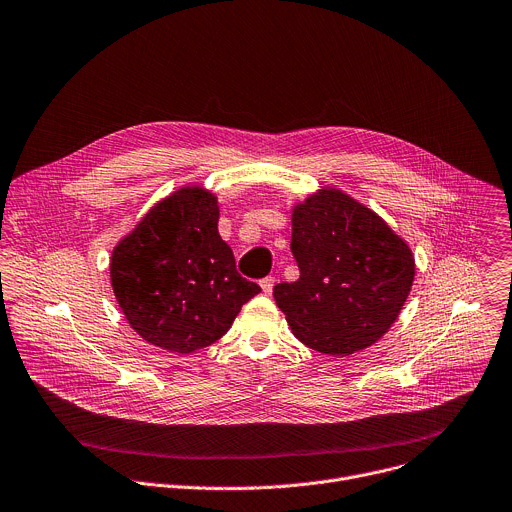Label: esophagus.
I'll list each match as a JSON object with an SVG mask.
<instances>
[{"label": "esophagus", "mask_w": 512, "mask_h": 512, "mask_svg": "<svg viewBox=\"0 0 512 512\" xmlns=\"http://www.w3.org/2000/svg\"><path fill=\"white\" fill-rule=\"evenodd\" d=\"M273 286H275V277H263L261 280V288L265 294H271L273 292Z\"/></svg>", "instance_id": "34e87169"}]
</instances>
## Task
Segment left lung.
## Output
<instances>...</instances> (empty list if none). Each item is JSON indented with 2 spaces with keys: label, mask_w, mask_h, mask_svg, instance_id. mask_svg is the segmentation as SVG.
Instances as JSON below:
<instances>
[{
  "label": "left lung",
  "mask_w": 512,
  "mask_h": 512,
  "mask_svg": "<svg viewBox=\"0 0 512 512\" xmlns=\"http://www.w3.org/2000/svg\"><path fill=\"white\" fill-rule=\"evenodd\" d=\"M296 282L273 298L310 349L351 355L394 324L412 280L408 245L378 216L339 190H320L292 214Z\"/></svg>",
  "instance_id": "left-lung-1"
}]
</instances>
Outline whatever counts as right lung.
<instances>
[{
  "label": "right lung",
  "mask_w": 512,
  "mask_h": 512,
  "mask_svg": "<svg viewBox=\"0 0 512 512\" xmlns=\"http://www.w3.org/2000/svg\"><path fill=\"white\" fill-rule=\"evenodd\" d=\"M110 277L130 327L147 343L192 353L216 343L261 292L218 235V202L183 188L159 202L112 253Z\"/></svg>",
  "instance_id": "right-lung-1"
}]
</instances>
